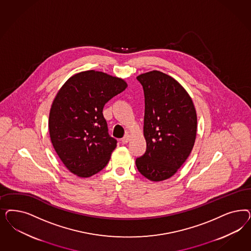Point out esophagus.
Segmentation results:
<instances>
[{"label":"esophagus","mask_w":251,"mask_h":251,"mask_svg":"<svg viewBox=\"0 0 251 251\" xmlns=\"http://www.w3.org/2000/svg\"><path fill=\"white\" fill-rule=\"evenodd\" d=\"M130 140V136L129 135H125V137L122 138V143L123 144H126L128 141Z\"/></svg>","instance_id":"34e87169"}]
</instances>
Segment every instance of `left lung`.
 <instances>
[{
	"mask_svg": "<svg viewBox=\"0 0 251 251\" xmlns=\"http://www.w3.org/2000/svg\"><path fill=\"white\" fill-rule=\"evenodd\" d=\"M145 96L147 150L137 158L138 172L151 181L173 176L188 158L197 135L192 99L177 81L157 70L137 76Z\"/></svg>",
	"mask_w": 251,
	"mask_h": 251,
	"instance_id": "1",
	"label": "left lung"
}]
</instances>
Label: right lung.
I'll return each instance as SVG.
<instances>
[{"label":"right lung","instance_id":"1","mask_svg":"<svg viewBox=\"0 0 251 251\" xmlns=\"http://www.w3.org/2000/svg\"><path fill=\"white\" fill-rule=\"evenodd\" d=\"M126 82L95 70L75 74L54 98L49 115L50 138L65 167L79 177L102 170L116 148L102 110L126 89Z\"/></svg>","mask_w":251,"mask_h":251}]
</instances>
